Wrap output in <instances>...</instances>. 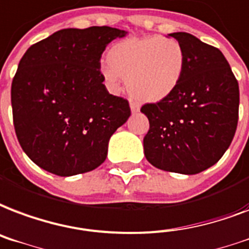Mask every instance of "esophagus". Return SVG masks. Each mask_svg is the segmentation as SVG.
Here are the masks:
<instances>
[{
	"mask_svg": "<svg viewBox=\"0 0 249 249\" xmlns=\"http://www.w3.org/2000/svg\"><path fill=\"white\" fill-rule=\"evenodd\" d=\"M130 111L132 113H137L140 111V106L137 103H130Z\"/></svg>",
	"mask_w": 249,
	"mask_h": 249,
	"instance_id": "34e87169",
	"label": "esophagus"
}]
</instances>
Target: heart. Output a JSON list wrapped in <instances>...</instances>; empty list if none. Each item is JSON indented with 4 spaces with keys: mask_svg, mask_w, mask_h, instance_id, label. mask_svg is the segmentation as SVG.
I'll list each match as a JSON object with an SVG mask.
<instances>
[{
    "mask_svg": "<svg viewBox=\"0 0 249 249\" xmlns=\"http://www.w3.org/2000/svg\"><path fill=\"white\" fill-rule=\"evenodd\" d=\"M185 53L172 37H132L112 45L102 74L107 86L120 89V78L133 98L159 103L174 94L183 78Z\"/></svg>",
    "mask_w": 249,
    "mask_h": 249,
    "instance_id": "heart-1",
    "label": "heart"
}]
</instances>
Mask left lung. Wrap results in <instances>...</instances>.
Segmentation results:
<instances>
[{
  "mask_svg": "<svg viewBox=\"0 0 249 249\" xmlns=\"http://www.w3.org/2000/svg\"><path fill=\"white\" fill-rule=\"evenodd\" d=\"M168 37L184 48L185 68L174 94L141 108L150 123L143 151L159 170L195 175L215 164L234 138L239 85L219 49L188 32Z\"/></svg>",
  "mask_w": 249,
  "mask_h": 249,
  "instance_id": "8db88e82",
  "label": "left lung"
}]
</instances>
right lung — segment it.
<instances>
[{"mask_svg": "<svg viewBox=\"0 0 249 249\" xmlns=\"http://www.w3.org/2000/svg\"><path fill=\"white\" fill-rule=\"evenodd\" d=\"M126 34L108 26L65 28L20 58L11 83L13 120L22 149L40 168L73 176L106 160L109 138L130 108L103 85L100 57Z\"/></svg>", "mask_w": 249, "mask_h": 249, "instance_id": "1", "label": "right lung"}]
</instances>
